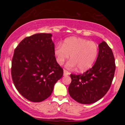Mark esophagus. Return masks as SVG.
Returning a JSON list of instances; mask_svg holds the SVG:
<instances>
[{"label":"esophagus","mask_w":125,"mask_h":125,"mask_svg":"<svg viewBox=\"0 0 125 125\" xmlns=\"http://www.w3.org/2000/svg\"><path fill=\"white\" fill-rule=\"evenodd\" d=\"M70 74H71V73L67 71H66V70H65V69L63 70V75H64V76L69 75Z\"/></svg>","instance_id":"1"}]
</instances>
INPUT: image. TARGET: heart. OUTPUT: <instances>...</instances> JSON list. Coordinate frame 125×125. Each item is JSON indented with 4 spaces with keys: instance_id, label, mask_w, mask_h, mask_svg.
I'll use <instances>...</instances> for the list:
<instances>
[{
    "instance_id": "obj_1",
    "label": "heart",
    "mask_w": 125,
    "mask_h": 125,
    "mask_svg": "<svg viewBox=\"0 0 125 125\" xmlns=\"http://www.w3.org/2000/svg\"><path fill=\"white\" fill-rule=\"evenodd\" d=\"M99 48L96 43L82 38L71 37L64 41L62 46L58 45L54 49L57 62L62 64L71 55V61L66 64L67 68L78 67L84 72L89 69L96 59Z\"/></svg>"
}]
</instances>
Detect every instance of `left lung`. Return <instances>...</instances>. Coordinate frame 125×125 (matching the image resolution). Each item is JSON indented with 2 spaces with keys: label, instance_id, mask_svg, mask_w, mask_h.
<instances>
[{
  "label": "left lung",
  "instance_id": "8db88e82",
  "mask_svg": "<svg viewBox=\"0 0 125 125\" xmlns=\"http://www.w3.org/2000/svg\"><path fill=\"white\" fill-rule=\"evenodd\" d=\"M115 68L113 52L103 41L99 44L98 56L93 67L82 74H71L70 96L82 104H91L100 100L109 89Z\"/></svg>",
  "mask_w": 125,
  "mask_h": 125
}]
</instances>
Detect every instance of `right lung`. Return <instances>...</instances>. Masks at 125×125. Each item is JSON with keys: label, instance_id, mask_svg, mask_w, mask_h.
Returning a JSON list of instances; mask_svg holds the SVG:
<instances>
[{"label": "right lung", "instance_id": "obj_1", "mask_svg": "<svg viewBox=\"0 0 125 125\" xmlns=\"http://www.w3.org/2000/svg\"><path fill=\"white\" fill-rule=\"evenodd\" d=\"M51 33H37L22 40L14 51L11 74L15 86L25 98L40 102L51 95L63 70L54 56Z\"/></svg>", "mask_w": 125, "mask_h": 125}]
</instances>
